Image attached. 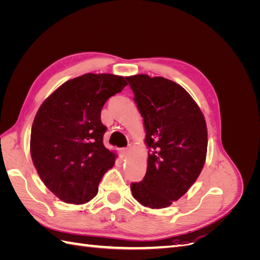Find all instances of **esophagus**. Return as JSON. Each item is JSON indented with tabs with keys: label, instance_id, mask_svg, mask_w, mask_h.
<instances>
[{
	"label": "esophagus",
	"instance_id": "obj_1",
	"mask_svg": "<svg viewBox=\"0 0 260 260\" xmlns=\"http://www.w3.org/2000/svg\"><path fill=\"white\" fill-rule=\"evenodd\" d=\"M131 152V148L130 147H124V148H120V155L122 157H127Z\"/></svg>",
	"mask_w": 260,
	"mask_h": 260
}]
</instances>
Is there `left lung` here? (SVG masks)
<instances>
[{
    "label": "left lung",
    "mask_w": 260,
    "mask_h": 260,
    "mask_svg": "<svg viewBox=\"0 0 260 260\" xmlns=\"http://www.w3.org/2000/svg\"><path fill=\"white\" fill-rule=\"evenodd\" d=\"M145 128L147 169L131 192L141 205L165 208L183 196L206 160L207 127L199 105L180 84L162 77H125Z\"/></svg>",
    "instance_id": "1"
}]
</instances>
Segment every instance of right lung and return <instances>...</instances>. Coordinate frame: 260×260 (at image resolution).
<instances>
[{
    "mask_svg": "<svg viewBox=\"0 0 260 260\" xmlns=\"http://www.w3.org/2000/svg\"><path fill=\"white\" fill-rule=\"evenodd\" d=\"M127 84L121 76L85 74L62 83L39 108L31 128V158L45 186L60 201L90 202L114 166L116 154L103 144L106 127L101 111Z\"/></svg>",
    "mask_w": 260,
    "mask_h": 260,
    "instance_id": "right-lung-1",
    "label": "right lung"
}]
</instances>
